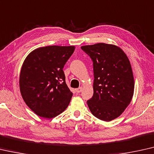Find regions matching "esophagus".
<instances>
[{"label":"esophagus","instance_id":"obj_1","mask_svg":"<svg viewBox=\"0 0 154 154\" xmlns=\"http://www.w3.org/2000/svg\"><path fill=\"white\" fill-rule=\"evenodd\" d=\"M75 91H76L77 93H81L82 91V87H79V88H76L75 89Z\"/></svg>","mask_w":154,"mask_h":154}]
</instances>
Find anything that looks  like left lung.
Segmentation results:
<instances>
[{
  "mask_svg": "<svg viewBox=\"0 0 154 154\" xmlns=\"http://www.w3.org/2000/svg\"><path fill=\"white\" fill-rule=\"evenodd\" d=\"M93 62V95L87 101L94 116L109 122L123 113L134 95V78L130 61L120 48L104 43L84 45Z\"/></svg>",
  "mask_w": 154,
  "mask_h": 154,
  "instance_id": "8db88e82",
  "label": "left lung"
}]
</instances>
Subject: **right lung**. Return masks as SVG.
I'll list each match as a JSON object with an SVG mask.
<instances>
[{
	"label": "right lung",
	"mask_w": 154,
	"mask_h": 154,
	"mask_svg": "<svg viewBox=\"0 0 154 154\" xmlns=\"http://www.w3.org/2000/svg\"><path fill=\"white\" fill-rule=\"evenodd\" d=\"M75 46L38 48L25 59L20 70V91L32 111L51 119L65 111L72 93L66 83L63 68Z\"/></svg>",
	"instance_id": "right-lung-1"
}]
</instances>
